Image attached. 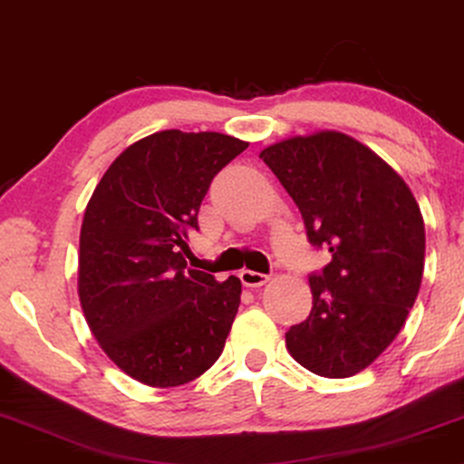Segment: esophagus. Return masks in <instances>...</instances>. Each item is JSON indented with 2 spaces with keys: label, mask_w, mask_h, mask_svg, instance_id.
Masks as SVG:
<instances>
[{
  "label": "esophagus",
  "mask_w": 464,
  "mask_h": 464,
  "mask_svg": "<svg viewBox=\"0 0 464 464\" xmlns=\"http://www.w3.org/2000/svg\"><path fill=\"white\" fill-rule=\"evenodd\" d=\"M239 280H242L244 286L258 288V286H263V284L269 282V276H267V274H258V271L244 269L242 274H239Z\"/></svg>",
  "instance_id": "esophagus-1"
}]
</instances>
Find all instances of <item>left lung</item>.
<instances>
[{"mask_svg": "<svg viewBox=\"0 0 464 464\" xmlns=\"http://www.w3.org/2000/svg\"><path fill=\"white\" fill-rule=\"evenodd\" d=\"M261 159L304 216L307 239L331 252L310 276L312 312L286 348L323 378H350L394 342L424 271V220L411 190L372 148L339 131L276 141Z\"/></svg>", "mask_w": 464, "mask_h": 464, "instance_id": "obj_1", "label": "left lung"}]
</instances>
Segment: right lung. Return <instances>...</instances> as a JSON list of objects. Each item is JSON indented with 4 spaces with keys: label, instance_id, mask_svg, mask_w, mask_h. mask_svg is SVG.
<instances>
[{
    "label": "right lung",
    "instance_id": "add662e5",
    "mask_svg": "<svg viewBox=\"0 0 464 464\" xmlns=\"http://www.w3.org/2000/svg\"><path fill=\"white\" fill-rule=\"evenodd\" d=\"M248 148L216 131H157L125 148L80 228L78 296L99 348L133 380L171 388L218 361L242 282L187 265L214 176Z\"/></svg>",
    "mask_w": 464,
    "mask_h": 464
}]
</instances>
